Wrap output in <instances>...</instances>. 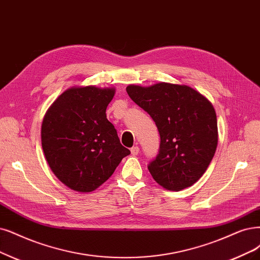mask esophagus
<instances>
[{"label":"esophagus","instance_id":"esophagus-1","mask_svg":"<svg viewBox=\"0 0 260 260\" xmlns=\"http://www.w3.org/2000/svg\"><path fill=\"white\" fill-rule=\"evenodd\" d=\"M131 153H132V155H138V153H139V148L136 146V147H133L132 149H131Z\"/></svg>","mask_w":260,"mask_h":260}]
</instances>
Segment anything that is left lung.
Here are the masks:
<instances>
[{"label":"left lung","instance_id":"1","mask_svg":"<svg viewBox=\"0 0 260 260\" xmlns=\"http://www.w3.org/2000/svg\"><path fill=\"white\" fill-rule=\"evenodd\" d=\"M126 92L150 114L159 132L158 155L148 166L153 179L169 190L193 185L216 151L218 132L213 105L185 84H129Z\"/></svg>","mask_w":260,"mask_h":260}]
</instances>
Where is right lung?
Returning a JSON list of instances; mask_svg holds the SVG:
<instances>
[{"label":"right lung","mask_w":260,"mask_h":260,"mask_svg":"<svg viewBox=\"0 0 260 260\" xmlns=\"http://www.w3.org/2000/svg\"><path fill=\"white\" fill-rule=\"evenodd\" d=\"M114 93V88L72 86L46 111L41 132L46 160L73 190H95L131 154L106 115Z\"/></svg>","instance_id":"obj_1"}]
</instances>
